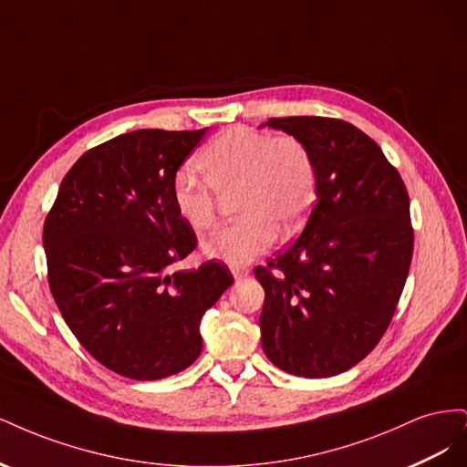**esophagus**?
<instances>
[{
  "label": "esophagus",
  "mask_w": 467,
  "mask_h": 467,
  "mask_svg": "<svg viewBox=\"0 0 467 467\" xmlns=\"http://www.w3.org/2000/svg\"><path fill=\"white\" fill-rule=\"evenodd\" d=\"M232 273H234V276L237 280H242V278H247L251 275V268L245 266V265H234L232 266Z\"/></svg>",
  "instance_id": "1"
}]
</instances>
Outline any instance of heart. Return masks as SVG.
<instances>
[{
    "mask_svg": "<svg viewBox=\"0 0 467 467\" xmlns=\"http://www.w3.org/2000/svg\"><path fill=\"white\" fill-rule=\"evenodd\" d=\"M196 167L204 179L181 171L171 187L177 216L196 234L216 228L218 196H234L239 216L206 242L204 253L228 265L257 259L282 230L302 228L317 199L314 153L300 138L273 134L251 126H230L199 153Z\"/></svg>",
    "mask_w": 467,
    "mask_h": 467,
    "instance_id": "b5f03b06",
    "label": "heart"
}]
</instances>
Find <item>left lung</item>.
<instances>
[{"label": "left lung", "mask_w": 467, "mask_h": 467, "mask_svg": "<svg viewBox=\"0 0 467 467\" xmlns=\"http://www.w3.org/2000/svg\"><path fill=\"white\" fill-rule=\"evenodd\" d=\"M266 124L314 153L317 199L302 235L255 268L263 350L288 374L337 376L370 355L398 307L413 257L409 194L384 151L350 122Z\"/></svg>", "instance_id": "obj_1"}]
</instances>
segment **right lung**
<instances>
[{
  "label": "right lung",
  "mask_w": 467,
  "mask_h": 467,
  "mask_svg": "<svg viewBox=\"0 0 467 467\" xmlns=\"http://www.w3.org/2000/svg\"><path fill=\"white\" fill-rule=\"evenodd\" d=\"M204 132L134 130L88 150L45 220L56 306L81 347L124 378L189 368L202 350L201 317L234 285L218 261L171 271L196 247L171 187Z\"/></svg>",
  "instance_id": "right-lung-1"
}]
</instances>
